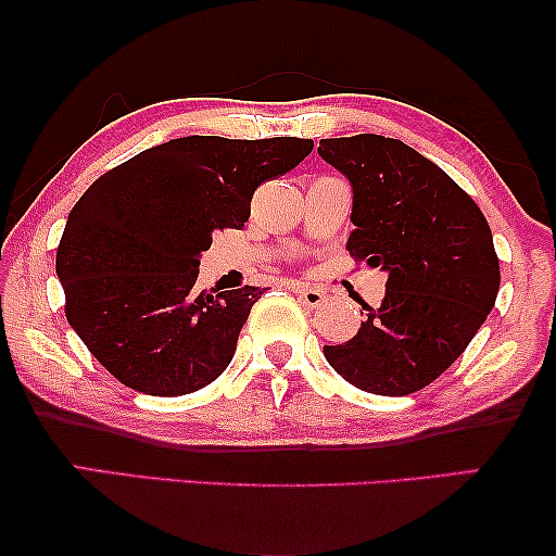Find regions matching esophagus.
<instances>
[{
	"label": "esophagus",
	"instance_id": "1",
	"mask_svg": "<svg viewBox=\"0 0 556 556\" xmlns=\"http://www.w3.org/2000/svg\"><path fill=\"white\" fill-rule=\"evenodd\" d=\"M293 291L299 293V299H301L303 303H306L308 308L321 306L324 299H326V293H324V291H318V288H314V286H301V283H295V286H293Z\"/></svg>",
	"mask_w": 556,
	"mask_h": 556
}]
</instances>
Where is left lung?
<instances>
[{
  "label": "left lung",
  "instance_id": "left-lung-1",
  "mask_svg": "<svg viewBox=\"0 0 556 556\" xmlns=\"http://www.w3.org/2000/svg\"><path fill=\"white\" fill-rule=\"evenodd\" d=\"M318 154L352 185L349 253L387 273L354 339L326 362L364 392L402 397L466 352L498 295V257L478 204L430 159L377 134L321 139Z\"/></svg>",
  "mask_w": 556,
  "mask_h": 556
}]
</instances>
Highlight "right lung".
<instances>
[{
	"label": "right lung",
	"instance_id": "obj_1",
	"mask_svg": "<svg viewBox=\"0 0 556 556\" xmlns=\"http://www.w3.org/2000/svg\"><path fill=\"white\" fill-rule=\"evenodd\" d=\"M311 149L295 136H185L88 187L67 215L55 273L67 321L118 382L179 397L223 375L265 288L197 291L200 255L215 230H240L255 189Z\"/></svg>",
	"mask_w": 556,
	"mask_h": 556
}]
</instances>
